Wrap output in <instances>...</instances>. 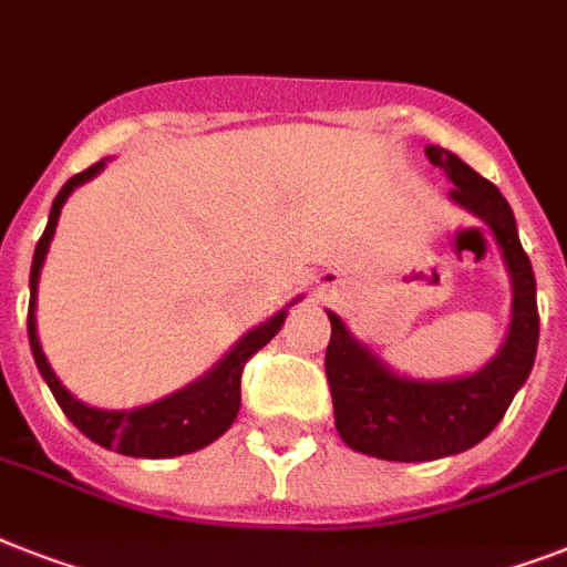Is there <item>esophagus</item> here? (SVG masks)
<instances>
[{"label": "esophagus", "mask_w": 567, "mask_h": 567, "mask_svg": "<svg viewBox=\"0 0 567 567\" xmlns=\"http://www.w3.org/2000/svg\"><path fill=\"white\" fill-rule=\"evenodd\" d=\"M336 287H339V280H336L333 272H321L316 278V289H321V292H333Z\"/></svg>", "instance_id": "1"}]
</instances>
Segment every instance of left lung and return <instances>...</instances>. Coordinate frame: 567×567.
I'll list each match as a JSON object with an SVG mask.
<instances>
[{
	"label": "left lung",
	"instance_id": "left-lung-1",
	"mask_svg": "<svg viewBox=\"0 0 567 567\" xmlns=\"http://www.w3.org/2000/svg\"><path fill=\"white\" fill-rule=\"evenodd\" d=\"M425 156L446 173L452 185L449 203L481 219L502 249L513 289L509 324L502 348L478 371L423 379L394 371L377 350L357 339L339 312L327 310L330 344L324 368L333 394L336 432L353 452L379 461H437L484 441L530 377L539 344L536 278L518 240L509 203L493 182L455 153L429 144Z\"/></svg>",
	"mask_w": 567,
	"mask_h": 567
}]
</instances>
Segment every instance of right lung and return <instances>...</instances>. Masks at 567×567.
<instances>
[{
    "label": "right lung",
    "instance_id": "1",
    "mask_svg": "<svg viewBox=\"0 0 567 567\" xmlns=\"http://www.w3.org/2000/svg\"><path fill=\"white\" fill-rule=\"evenodd\" d=\"M110 158H101L83 173H74L72 179L65 182L60 194L54 196L49 210V223L42 231L40 243L34 249V260H31V278H28V289H31V301H28V341H31V353H34L37 371L45 379V385L51 388V394L63 409V414L72 420L89 441L97 446L118 452L126 457H179L190 455L196 449H205L217 437L231 429L240 411V377L243 368L255 357L257 350L269 344L275 339L284 321L289 316V307L298 303L303 295L292 298L284 310L275 312L272 318H266L264 324L251 327L249 333H243L226 350V357L217 364H210L208 371L199 379L188 382L179 391L153 400L147 405H135V409H95L86 405L83 400L69 391L58 379L54 368L49 364L45 353H42L40 333H37V289H40V272L45 264V255L51 249L54 231H58L60 210H63L65 199L72 196L74 188L86 185L89 179H95L97 173L104 171Z\"/></svg>",
    "mask_w": 567,
    "mask_h": 567
}]
</instances>
